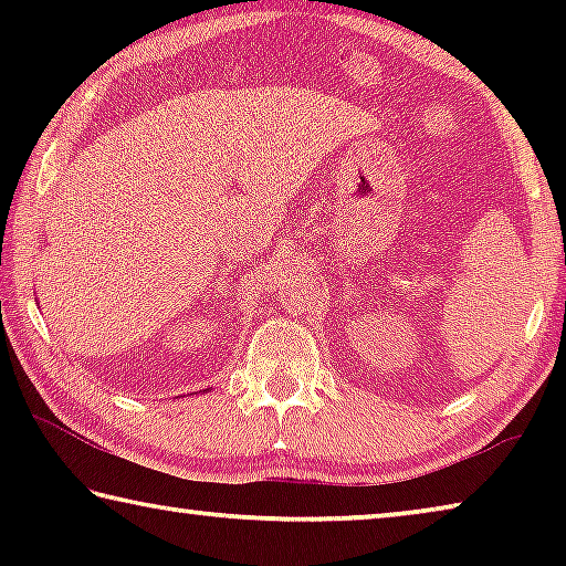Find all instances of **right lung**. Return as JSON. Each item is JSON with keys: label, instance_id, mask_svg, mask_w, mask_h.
<instances>
[{"label": "right lung", "instance_id": "add662e5", "mask_svg": "<svg viewBox=\"0 0 566 566\" xmlns=\"http://www.w3.org/2000/svg\"><path fill=\"white\" fill-rule=\"evenodd\" d=\"M205 391H207V389H205Z\"/></svg>", "mask_w": 566, "mask_h": 566}]
</instances>
